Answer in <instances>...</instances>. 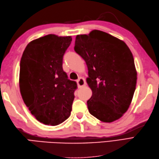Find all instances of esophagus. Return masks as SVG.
Returning a JSON list of instances; mask_svg holds the SVG:
<instances>
[{
	"mask_svg": "<svg viewBox=\"0 0 159 159\" xmlns=\"http://www.w3.org/2000/svg\"><path fill=\"white\" fill-rule=\"evenodd\" d=\"M77 85L79 87H83L86 85V81L85 79H83L82 77H80L79 79L77 80Z\"/></svg>",
	"mask_w": 159,
	"mask_h": 159,
	"instance_id": "esophagus-1",
	"label": "esophagus"
}]
</instances>
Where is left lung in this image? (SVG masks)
<instances>
[{"mask_svg":"<svg viewBox=\"0 0 159 159\" xmlns=\"http://www.w3.org/2000/svg\"><path fill=\"white\" fill-rule=\"evenodd\" d=\"M74 50L88 68L87 83L92 90L89 112L103 122H112L126 112L136 89L133 54L124 42L93 30L76 37Z\"/></svg>","mask_w":159,"mask_h":159,"instance_id":"8db88e82","label":"left lung"}]
</instances>
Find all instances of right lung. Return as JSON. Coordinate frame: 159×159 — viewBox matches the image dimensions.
<instances>
[{
  "label": "right lung",
  "mask_w": 159,
  "mask_h": 159,
  "mask_svg": "<svg viewBox=\"0 0 159 159\" xmlns=\"http://www.w3.org/2000/svg\"><path fill=\"white\" fill-rule=\"evenodd\" d=\"M71 36L50 34L33 40L24 51L20 67V93L40 122L57 126L70 116L77 84L63 70V57Z\"/></svg>",
  "instance_id": "right-lung-1"
}]
</instances>
